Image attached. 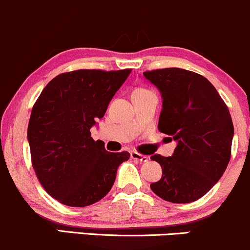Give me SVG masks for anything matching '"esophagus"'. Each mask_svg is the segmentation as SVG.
Masks as SVG:
<instances>
[{
  "label": "esophagus",
  "instance_id": "esophagus-1",
  "mask_svg": "<svg viewBox=\"0 0 250 250\" xmlns=\"http://www.w3.org/2000/svg\"><path fill=\"white\" fill-rule=\"evenodd\" d=\"M130 156H131V159L136 160V161H139V162H148V160H149L147 156H145V155H142V154H139L137 151H131Z\"/></svg>",
  "mask_w": 250,
  "mask_h": 250
}]
</instances>
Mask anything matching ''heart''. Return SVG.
<instances>
[{
	"instance_id": "heart-1",
	"label": "heart",
	"mask_w": 250,
	"mask_h": 250,
	"mask_svg": "<svg viewBox=\"0 0 250 250\" xmlns=\"http://www.w3.org/2000/svg\"><path fill=\"white\" fill-rule=\"evenodd\" d=\"M143 91H147V89H135L133 95H135V94H139V93H143Z\"/></svg>"
}]
</instances>
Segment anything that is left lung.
<instances>
[{
    "label": "left lung",
    "instance_id": "obj_1",
    "mask_svg": "<svg viewBox=\"0 0 250 250\" xmlns=\"http://www.w3.org/2000/svg\"><path fill=\"white\" fill-rule=\"evenodd\" d=\"M160 90L159 130L176 142L171 156L155 154L162 176L150 185L161 199L189 203L216 185L230 160L234 125L220 94L206 77L180 68L143 73Z\"/></svg>",
    "mask_w": 250,
    "mask_h": 250
}]
</instances>
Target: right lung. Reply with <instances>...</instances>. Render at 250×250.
I'll use <instances>...</instances> for the list:
<instances>
[{
	"mask_svg": "<svg viewBox=\"0 0 250 250\" xmlns=\"http://www.w3.org/2000/svg\"><path fill=\"white\" fill-rule=\"evenodd\" d=\"M131 69L75 70L45 85L28 125L31 163L43 188L69 207H85L109 193L116 171L130 155L109 153L90 129Z\"/></svg>",
	"mask_w": 250,
	"mask_h": 250,
	"instance_id": "right-lung-1",
	"label": "right lung"
}]
</instances>
